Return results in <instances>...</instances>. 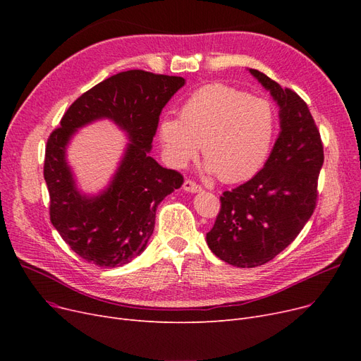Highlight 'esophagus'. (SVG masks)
<instances>
[{"label":"esophagus","mask_w":361,"mask_h":361,"mask_svg":"<svg viewBox=\"0 0 361 361\" xmlns=\"http://www.w3.org/2000/svg\"><path fill=\"white\" fill-rule=\"evenodd\" d=\"M183 188H184L187 193H199V192H202V187L197 185L195 181H190V180H185L184 181Z\"/></svg>","instance_id":"obj_1"}]
</instances>
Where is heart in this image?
<instances>
[{"instance_id":"obj_1","label":"heart","mask_w":361,"mask_h":361,"mask_svg":"<svg viewBox=\"0 0 361 361\" xmlns=\"http://www.w3.org/2000/svg\"><path fill=\"white\" fill-rule=\"evenodd\" d=\"M275 112L263 98L214 83L196 90L180 118H164L159 137L168 162L183 168L202 154L207 174L224 183L253 177L267 161L275 136Z\"/></svg>"}]
</instances>
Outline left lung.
Returning a JSON list of instances; mask_svg holds the SVG:
<instances>
[{"mask_svg": "<svg viewBox=\"0 0 361 361\" xmlns=\"http://www.w3.org/2000/svg\"><path fill=\"white\" fill-rule=\"evenodd\" d=\"M249 71L276 102L281 131L259 173L224 192L206 234L212 253L237 268L260 267L294 241L314 211L324 165V146L306 102L259 70Z\"/></svg>", "mask_w": 361, "mask_h": 361, "instance_id": "left-lung-1", "label": "left lung"}]
</instances>
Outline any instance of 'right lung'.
I'll return each mask as SVG.
<instances>
[{"mask_svg":"<svg viewBox=\"0 0 361 361\" xmlns=\"http://www.w3.org/2000/svg\"><path fill=\"white\" fill-rule=\"evenodd\" d=\"M185 80L177 75L128 70L111 75L75 99L51 133L44 177L49 216L70 249L99 268H117L140 256L154 233L158 204L183 184V176L150 157L162 108ZM109 119L129 143L107 187L83 194L66 159L79 128Z\"/></svg>","mask_w":361,"mask_h":361,"instance_id":"obj_1","label":"right lung"}]
</instances>
